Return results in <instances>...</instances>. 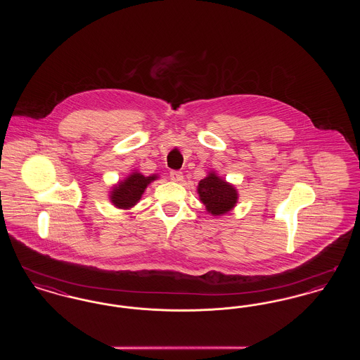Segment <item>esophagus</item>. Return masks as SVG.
<instances>
[{
  "label": "esophagus",
  "mask_w": 360,
  "mask_h": 360,
  "mask_svg": "<svg viewBox=\"0 0 360 360\" xmlns=\"http://www.w3.org/2000/svg\"><path fill=\"white\" fill-rule=\"evenodd\" d=\"M170 178L174 182H182L184 181V174L181 172H170Z\"/></svg>",
  "instance_id": "1"
}]
</instances>
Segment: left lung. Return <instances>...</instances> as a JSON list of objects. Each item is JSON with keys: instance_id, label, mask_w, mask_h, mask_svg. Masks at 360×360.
Segmentation results:
<instances>
[{"instance_id": "1", "label": "left lung", "mask_w": 360, "mask_h": 360, "mask_svg": "<svg viewBox=\"0 0 360 360\" xmlns=\"http://www.w3.org/2000/svg\"><path fill=\"white\" fill-rule=\"evenodd\" d=\"M197 193L200 201L205 205L206 212L212 216H223L231 212L239 200L238 188L219 176L216 172H209L198 182Z\"/></svg>"}]
</instances>
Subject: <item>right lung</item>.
Wrapping results in <instances>:
<instances>
[{"label":"right lung","instance_id":"add662e5","mask_svg":"<svg viewBox=\"0 0 360 360\" xmlns=\"http://www.w3.org/2000/svg\"><path fill=\"white\" fill-rule=\"evenodd\" d=\"M159 178V175L153 174L150 176L143 175L141 172L134 170L122 181L113 185L109 191V200L112 205L117 209H131L140 201L147 186Z\"/></svg>","mask_w":360,"mask_h":360}]
</instances>
